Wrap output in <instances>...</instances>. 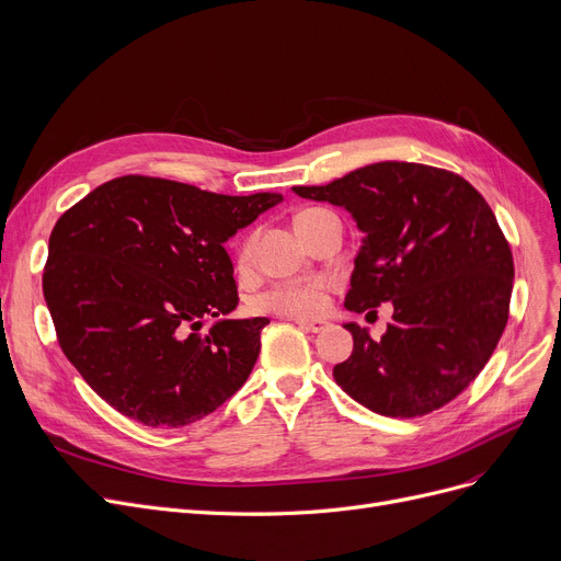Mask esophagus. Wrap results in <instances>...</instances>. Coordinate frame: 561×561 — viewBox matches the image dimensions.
Returning a JSON list of instances; mask_svg holds the SVG:
<instances>
[{"mask_svg": "<svg viewBox=\"0 0 561 561\" xmlns=\"http://www.w3.org/2000/svg\"><path fill=\"white\" fill-rule=\"evenodd\" d=\"M295 322H297L301 329L310 331V333H322V331L329 329L327 319H304V317H295Z\"/></svg>", "mask_w": 561, "mask_h": 561, "instance_id": "esophagus-1", "label": "esophagus"}]
</instances>
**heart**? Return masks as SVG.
Masks as SVG:
<instances>
[{
    "instance_id": "obj_1",
    "label": "heart",
    "mask_w": 561,
    "mask_h": 561,
    "mask_svg": "<svg viewBox=\"0 0 561 561\" xmlns=\"http://www.w3.org/2000/svg\"><path fill=\"white\" fill-rule=\"evenodd\" d=\"M312 209L301 211V217L310 215ZM255 247V237L249 234L234 249V257L239 264H247L253 255ZM329 301V280L324 278H312V280H301V283H287V285H274L272 289L262 291L257 297L255 308L260 310H270L287 317H312L317 312H322Z\"/></svg>"
}]
</instances>
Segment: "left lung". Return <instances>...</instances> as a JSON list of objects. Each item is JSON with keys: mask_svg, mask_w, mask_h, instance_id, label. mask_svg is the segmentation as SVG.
Instances as JSON below:
<instances>
[{"mask_svg": "<svg viewBox=\"0 0 561 561\" xmlns=\"http://www.w3.org/2000/svg\"><path fill=\"white\" fill-rule=\"evenodd\" d=\"M291 192L344 207L363 232L346 310L394 308L381 340L344 324L354 352L333 367L335 383L388 417L426 415L461 394L500 342L514 287L512 249L484 196L457 173L411 162Z\"/></svg>", "mask_w": 561, "mask_h": 561, "instance_id": "obj_1", "label": "left lung"}]
</instances>
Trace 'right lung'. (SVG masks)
I'll return each mask as SVG.
<instances>
[{
    "instance_id": "obj_1",
    "label": "right lung",
    "mask_w": 561,
    "mask_h": 561,
    "mask_svg": "<svg viewBox=\"0 0 561 561\" xmlns=\"http://www.w3.org/2000/svg\"><path fill=\"white\" fill-rule=\"evenodd\" d=\"M280 201L123 175L64 211L43 295L66 358L106 404L175 430L247 383L270 319H226L239 297L224 244ZM205 316L218 322L201 336Z\"/></svg>"
}]
</instances>
